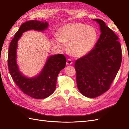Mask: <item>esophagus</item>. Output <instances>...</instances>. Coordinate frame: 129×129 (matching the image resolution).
I'll list each match as a JSON object with an SVG mask.
<instances>
[{
	"label": "esophagus",
	"instance_id": "1",
	"mask_svg": "<svg viewBox=\"0 0 129 129\" xmlns=\"http://www.w3.org/2000/svg\"><path fill=\"white\" fill-rule=\"evenodd\" d=\"M72 64V61L71 60V59H68V60L67 61V65H71Z\"/></svg>",
	"mask_w": 129,
	"mask_h": 129
}]
</instances>
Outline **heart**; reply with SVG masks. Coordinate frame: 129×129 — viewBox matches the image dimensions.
<instances>
[{
    "instance_id": "1",
    "label": "heart",
    "mask_w": 129,
    "mask_h": 129,
    "mask_svg": "<svg viewBox=\"0 0 129 129\" xmlns=\"http://www.w3.org/2000/svg\"><path fill=\"white\" fill-rule=\"evenodd\" d=\"M98 40L96 29L81 23H68L61 28L58 36L52 39L53 44L59 49L68 45V51L75 57L86 55L94 47Z\"/></svg>"
}]
</instances>
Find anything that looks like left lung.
Listing matches in <instances>:
<instances>
[{
    "mask_svg": "<svg viewBox=\"0 0 129 129\" xmlns=\"http://www.w3.org/2000/svg\"><path fill=\"white\" fill-rule=\"evenodd\" d=\"M93 21L100 27V38L90 53L75 62L77 88L82 95L90 98H96L109 89L121 62L118 36L104 21Z\"/></svg>",
    "mask_w": 129,
    "mask_h": 129,
    "instance_id": "8db88e82",
    "label": "left lung"
}]
</instances>
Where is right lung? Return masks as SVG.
I'll return each mask as SVG.
<instances>
[{
    "label": "right lung",
    "instance_id": "obj_1",
    "mask_svg": "<svg viewBox=\"0 0 129 129\" xmlns=\"http://www.w3.org/2000/svg\"><path fill=\"white\" fill-rule=\"evenodd\" d=\"M48 23L46 20L28 21L23 23L10 42L8 53V68L13 80L23 93L36 99H45L54 91L58 75L65 67L67 59L61 54L49 55L39 73L32 77L26 76L19 70L17 64L18 42L25 31L47 30Z\"/></svg>",
    "mask_w": 129,
    "mask_h": 129
}]
</instances>
